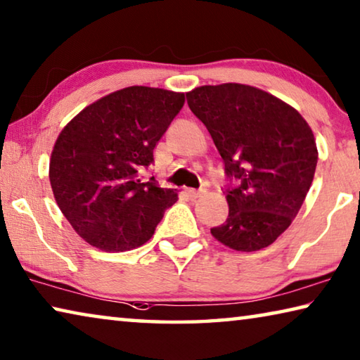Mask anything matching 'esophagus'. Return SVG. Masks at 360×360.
Returning a JSON list of instances; mask_svg holds the SVG:
<instances>
[{"label":"esophagus","instance_id":"1","mask_svg":"<svg viewBox=\"0 0 360 360\" xmlns=\"http://www.w3.org/2000/svg\"><path fill=\"white\" fill-rule=\"evenodd\" d=\"M186 193L188 196H190L191 199H196L202 195V190H195V188H186Z\"/></svg>","mask_w":360,"mask_h":360}]
</instances>
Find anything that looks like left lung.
Masks as SVG:
<instances>
[{"instance_id": "obj_1", "label": "left lung", "mask_w": 360, "mask_h": 360, "mask_svg": "<svg viewBox=\"0 0 360 360\" xmlns=\"http://www.w3.org/2000/svg\"><path fill=\"white\" fill-rule=\"evenodd\" d=\"M225 164L229 217L211 233L231 250L267 248L291 225L312 185L317 146L290 104L250 85L199 86L186 93Z\"/></svg>"}]
</instances>
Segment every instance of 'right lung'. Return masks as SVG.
Listing matches in <instances>:
<instances>
[{
  "mask_svg": "<svg viewBox=\"0 0 360 360\" xmlns=\"http://www.w3.org/2000/svg\"><path fill=\"white\" fill-rule=\"evenodd\" d=\"M185 95L129 86L98 99L60 131L49 161L56 202L88 245L122 252L153 236L176 193L143 172Z\"/></svg>",
  "mask_w": 360,
  "mask_h": 360,
  "instance_id": "add662e5",
  "label": "right lung"
}]
</instances>
